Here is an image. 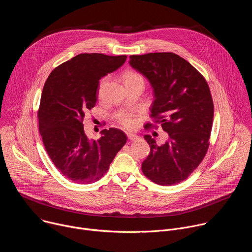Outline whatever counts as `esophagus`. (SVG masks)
<instances>
[{"instance_id":"esophagus-1","label":"esophagus","mask_w":252,"mask_h":252,"mask_svg":"<svg viewBox=\"0 0 252 252\" xmlns=\"http://www.w3.org/2000/svg\"><path fill=\"white\" fill-rule=\"evenodd\" d=\"M127 137L130 140H137V139H139V136L136 135V134H133V133H127Z\"/></svg>"}]
</instances>
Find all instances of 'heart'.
<instances>
[{
  "instance_id": "b5f03b06",
  "label": "heart",
  "mask_w": 252,
  "mask_h": 252,
  "mask_svg": "<svg viewBox=\"0 0 252 252\" xmlns=\"http://www.w3.org/2000/svg\"><path fill=\"white\" fill-rule=\"evenodd\" d=\"M106 80H107L106 78H102L100 80L99 87H98L99 92L101 91L102 87L104 86ZM124 81H125V85L126 86V88L129 86H132L134 84H137V83H145V81H143V77L134 70H126L124 75ZM119 121H120L121 125L123 126H125L126 128H132L136 125V118L132 114H125L120 118Z\"/></svg>"
}]
</instances>
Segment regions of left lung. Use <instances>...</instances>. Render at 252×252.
Masks as SVG:
<instances>
[{"label":"left lung","instance_id":"left-lung-1","mask_svg":"<svg viewBox=\"0 0 252 252\" xmlns=\"http://www.w3.org/2000/svg\"><path fill=\"white\" fill-rule=\"evenodd\" d=\"M129 59L130 66L147 78L154 90L151 117L168 134L161 146L145 135L151 153L141 163L142 172L158 185H176L199 165L209 146L213 101L208 85L196 68L173 53Z\"/></svg>","mask_w":252,"mask_h":252}]
</instances>
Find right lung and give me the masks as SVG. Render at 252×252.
<instances>
[{
    "instance_id": "1",
    "label": "right lung",
    "mask_w": 252,
    "mask_h": 252,
    "mask_svg": "<svg viewBox=\"0 0 252 252\" xmlns=\"http://www.w3.org/2000/svg\"><path fill=\"white\" fill-rule=\"evenodd\" d=\"M126 60V56L81 54L56 67L44 86L40 133L53 163L68 181L82 185L98 181L126 142V133L113 127L101 130L97 140L90 138L83 125L97 100L98 81Z\"/></svg>"
}]
</instances>
